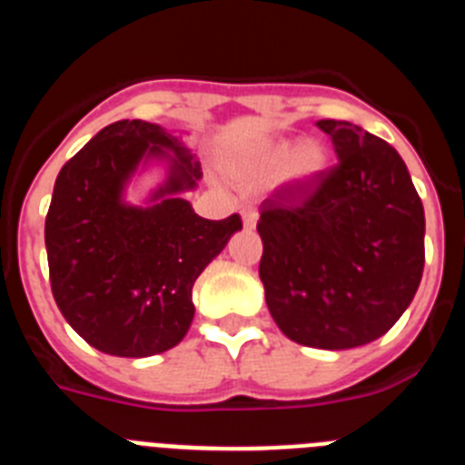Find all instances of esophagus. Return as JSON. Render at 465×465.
<instances>
[{"label": "esophagus", "instance_id": "34e87169", "mask_svg": "<svg viewBox=\"0 0 465 465\" xmlns=\"http://www.w3.org/2000/svg\"><path fill=\"white\" fill-rule=\"evenodd\" d=\"M242 221H244L247 228H253L256 221H259V212H256V209H244V212H242Z\"/></svg>", "mask_w": 465, "mask_h": 465}]
</instances>
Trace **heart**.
I'll use <instances>...</instances> for the list:
<instances>
[{"instance_id": "heart-1", "label": "heart", "mask_w": 465, "mask_h": 465, "mask_svg": "<svg viewBox=\"0 0 465 465\" xmlns=\"http://www.w3.org/2000/svg\"><path fill=\"white\" fill-rule=\"evenodd\" d=\"M327 169V150L315 141H275L247 162L244 173L252 178H272L287 173L289 181H311Z\"/></svg>"}]
</instances>
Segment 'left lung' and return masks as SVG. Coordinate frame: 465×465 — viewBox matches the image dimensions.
Masks as SVG:
<instances>
[{"mask_svg": "<svg viewBox=\"0 0 465 465\" xmlns=\"http://www.w3.org/2000/svg\"><path fill=\"white\" fill-rule=\"evenodd\" d=\"M339 164L261 204L259 275L272 320L301 346L346 351L383 336L423 275L421 197L398 150L362 126L320 119Z\"/></svg>", "mask_w": 465, "mask_h": 465, "instance_id": "8db88e82", "label": "left lung"}]
</instances>
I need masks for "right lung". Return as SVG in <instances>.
Returning <instances> with one entry per match:
<instances>
[{
  "mask_svg": "<svg viewBox=\"0 0 465 465\" xmlns=\"http://www.w3.org/2000/svg\"><path fill=\"white\" fill-rule=\"evenodd\" d=\"M153 159L165 162L167 181L145 207L126 205L130 176ZM200 178L183 141L143 119L105 126L65 162L44 242L55 303L89 346L150 357L188 334L194 280L242 230L237 213L209 221L181 197Z\"/></svg>",
  "mask_w": 465,
  "mask_h": 465,
  "instance_id": "obj_1",
  "label": "right lung"
}]
</instances>
